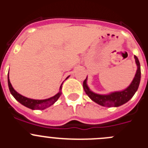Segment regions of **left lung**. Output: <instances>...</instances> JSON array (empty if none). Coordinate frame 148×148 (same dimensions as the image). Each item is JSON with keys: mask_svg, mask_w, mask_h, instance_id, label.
<instances>
[{"mask_svg": "<svg viewBox=\"0 0 148 148\" xmlns=\"http://www.w3.org/2000/svg\"><path fill=\"white\" fill-rule=\"evenodd\" d=\"M136 60V63L138 66L137 71L136 73L135 77L133 78V82L130 84V85L126 88L125 90L119 92H115L109 94V95H99L95 92H92L89 89L87 85V78L84 81L83 87L85 91L86 94L88 95L90 99H92L95 103L99 104V105L106 106V107H119L122 104L127 102L133 97L135 92L139 86L141 78V69H140V63L138 61V58L136 56H134Z\"/></svg>", "mask_w": 148, "mask_h": 148, "instance_id": "8db88e82", "label": "left lung"}]
</instances>
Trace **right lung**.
Masks as SVG:
<instances>
[{"label": "right lung", "mask_w": 148, "mask_h": 148, "mask_svg": "<svg viewBox=\"0 0 148 148\" xmlns=\"http://www.w3.org/2000/svg\"><path fill=\"white\" fill-rule=\"evenodd\" d=\"M68 78V77H67ZM8 85H9V89L11 92L12 95H13V97L15 98L18 102H20L21 104H23V106H25L27 108H29L32 110H44L46 108H49L51 105H53L56 101L58 100V98L61 96V92L60 91L58 93L56 94V95L53 96V97L49 98L47 99H44V100H35V99H28L27 97H24L18 92H17L14 88L12 86L11 83L10 82V78H9V75H8ZM61 90V86L60 87V90Z\"/></svg>", "instance_id": "obj_1"}]
</instances>
